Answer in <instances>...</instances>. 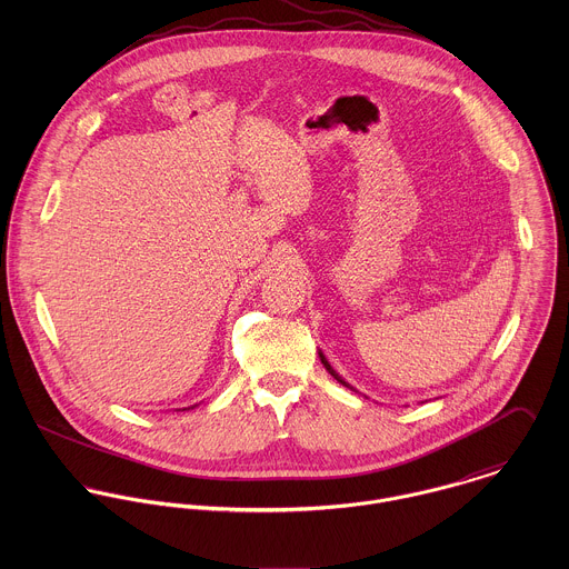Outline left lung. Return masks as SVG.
<instances>
[{"label":"left lung","instance_id":"left-lung-1","mask_svg":"<svg viewBox=\"0 0 569 569\" xmlns=\"http://www.w3.org/2000/svg\"><path fill=\"white\" fill-rule=\"evenodd\" d=\"M320 359H322V363H325V368L326 370H328V375H330V377H332V379H337V381H339V383H341V386H346V388H350V386H348V383H346V381H343V379H341V377H339V375H337V372H335V370H332V366H330V363H328V359H326L325 355H322V352H320ZM350 390H352V388H350Z\"/></svg>","mask_w":569,"mask_h":569}]
</instances>
